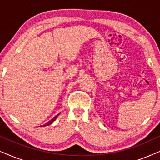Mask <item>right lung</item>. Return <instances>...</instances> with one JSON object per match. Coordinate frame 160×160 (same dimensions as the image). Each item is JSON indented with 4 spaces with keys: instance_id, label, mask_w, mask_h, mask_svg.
<instances>
[{
    "instance_id": "right-lung-1",
    "label": "right lung",
    "mask_w": 160,
    "mask_h": 160,
    "mask_svg": "<svg viewBox=\"0 0 160 160\" xmlns=\"http://www.w3.org/2000/svg\"><path fill=\"white\" fill-rule=\"evenodd\" d=\"M60 113H58V115H56L55 116V117H54V118H53V119H52L51 120H50V121L49 122H47V123H46L45 124H43V126H47V125H49V124H51L52 123V122H53L54 121V120H55L56 119H57V117H58V116H59V114H60Z\"/></svg>"
}]
</instances>
